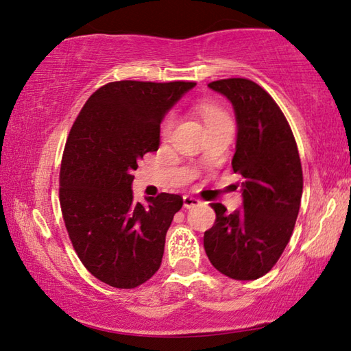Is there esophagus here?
I'll list each match as a JSON object with an SVG mask.
<instances>
[{
	"mask_svg": "<svg viewBox=\"0 0 351 351\" xmlns=\"http://www.w3.org/2000/svg\"><path fill=\"white\" fill-rule=\"evenodd\" d=\"M182 201H184V207H186V209H192V207L198 206V204L201 203V201H199L198 198L190 197V195H186V197L182 198Z\"/></svg>",
	"mask_w": 351,
	"mask_h": 351,
	"instance_id": "1",
	"label": "esophagus"
}]
</instances>
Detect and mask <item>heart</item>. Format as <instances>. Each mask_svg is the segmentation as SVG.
I'll return each mask as SVG.
<instances>
[{
  "label": "heart",
  "instance_id": "1",
  "mask_svg": "<svg viewBox=\"0 0 351 351\" xmlns=\"http://www.w3.org/2000/svg\"><path fill=\"white\" fill-rule=\"evenodd\" d=\"M201 116H203L206 125H210V123H215V122H221V121H228L226 116L223 114L221 111L217 110L215 106H210V105H201L199 108ZM173 123H175V117L173 116H169L165 119L164 125H162V134H169L171 132V128H173Z\"/></svg>",
  "mask_w": 351,
  "mask_h": 351
}]
</instances>
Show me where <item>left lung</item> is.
Returning <instances> with one entry per match:
<instances>
[{"label": "left lung", "instance_id": "1", "mask_svg": "<svg viewBox=\"0 0 351 351\" xmlns=\"http://www.w3.org/2000/svg\"><path fill=\"white\" fill-rule=\"evenodd\" d=\"M232 104L237 144L232 169L241 175L243 209L212 204L215 224L204 232L213 268L235 280H255L280 258L300 209L304 176L287 117L268 93L247 79L207 85Z\"/></svg>", "mask_w": 351, "mask_h": 351}]
</instances>
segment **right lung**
<instances>
[{"label": "right lung", "instance_id": "obj_1", "mask_svg": "<svg viewBox=\"0 0 351 351\" xmlns=\"http://www.w3.org/2000/svg\"><path fill=\"white\" fill-rule=\"evenodd\" d=\"M193 82L122 80L93 94L64 145L60 206L69 239L91 274L110 287L136 288L159 269L180 195L133 199V171L156 152L161 122Z\"/></svg>", "mask_w": 351, "mask_h": 351}]
</instances>
